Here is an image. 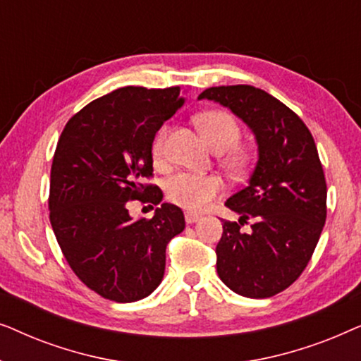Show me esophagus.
I'll return each mask as SVG.
<instances>
[{
	"label": "esophagus",
	"mask_w": 361,
	"mask_h": 361,
	"mask_svg": "<svg viewBox=\"0 0 361 361\" xmlns=\"http://www.w3.org/2000/svg\"><path fill=\"white\" fill-rule=\"evenodd\" d=\"M199 219H200V215H197V214H190V212H187V214H185L187 224H195V221Z\"/></svg>",
	"instance_id": "esophagus-1"
}]
</instances>
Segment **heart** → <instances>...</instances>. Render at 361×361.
I'll return each instance as SVG.
<instances>
[{"instance_id":"1","label":"heart","mask_w":361,"mask_h":361,"mask_svg":"<svg viewBox=\"0 0 361 361\" xmlns=\"http://www.w3.org/2000/svg\"><path fill=\"white\" fill-rule=\"evenodd\" d=\"M197 126L215 151L221 152L220 162L230 174H243L253 164V152L238 145L241 128L236 118L225 110H207L195 118ZM167 126H161L152 140V156L156 161L164 157ZM224 190V184L214 174L180 172L167 180V199L189 212H200Z\"/></svg>"}]
</instances>
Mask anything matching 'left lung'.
I'll return each instance as SVG.
<instances>
[{
  "label": "left lung",
  "instance_id": "8db88e82",
  "mask_svg": "<svg viewBox=\"0 0 361 361\" xmlns=\"http://www.w3.org/2000/svg\"><path fill=\"white\" fill-rule=\"evenodd\" d=\"M199 98L228 106L253 130L259 151L250 184L225 202L240 220L224 221L216 273L236 294L271 298L302 274L327 219L317 146L305 123L261 88L210 87ZM248 219L254 224L245 234Z\"/></svg>",
  "mask_w": 361,
  "mask_h": 361
}]
</instances>
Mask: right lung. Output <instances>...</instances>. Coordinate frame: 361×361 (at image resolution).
<instances>
[{
  "mask_svg": "<svg viewBox=\"0 0 361 361\" xmlns=\"http://www.w3.org/2000/svg\"><path fill=\"white\" fill-rule=\"evenodd\" d=\"M180 87H123L67 121L51 167L49 219L63 258L88 289L135 302L161 284L166 246L185 228L179 207L131 220L128 202L157 205L152 140L184 103ZM151 207V205H149Z\"/></svg>",
  "mask_w": 361,
  "mask_h": 361,
  "instance_id": "right-lung-1",
  "label": "right lung"
}]
</instances>
